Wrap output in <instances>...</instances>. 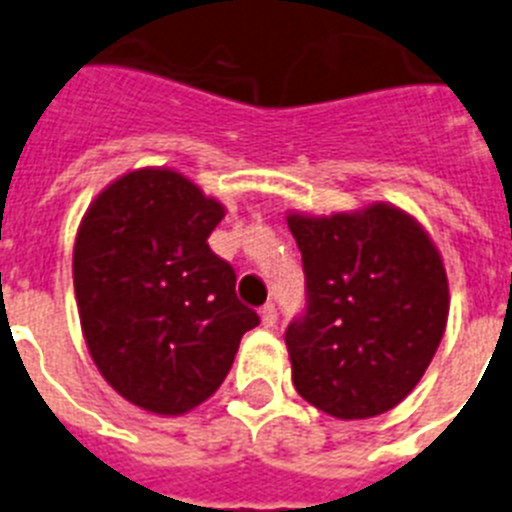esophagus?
Instances as JSON below:
<instances>
[{
	"mask_svg": "<svg viewBox=\"0 0 512 512\" xmlns=\"http://www.w3.org/2000/svg\"><path fill=\"white\" fill-rule=\"evenodd\" d=\"M260 319L262 327H275V322H278V309L273 304H265L260 309Z\"/></svg>",
	"mask_w": 512,
	"mask_h": 512,
	"instance_id": "obj_1",
	"label": "esophagus"
}]
</instances>
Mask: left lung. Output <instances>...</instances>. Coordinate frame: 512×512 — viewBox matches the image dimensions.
Returning a JSON list of instances; mask_svg holds the SVG:
<instances>
[{"mask_svg": "<svg viewBox=\"0 0 512 512\" xmlns=\"http://www.w3.org/2000/svg\"><path fill=\"white\" fill-rule=\"evenodd\" d=\"M309 306L286 330L293 386L337 420L397 407L441 345L448 275L425 226L376 201L332 216L288 211Z\"/></svg>", "mask_w": 512, "mask_h": 512, "instance_id": "obj_1", "label": "left lung"}]
</instances>
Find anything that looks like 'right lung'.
I'll list each match as a JSON object with an SVG mask.
<instances>
[{
  "label": "right lung",
  "mask_w": 512,
  "mask_h": 512,
  "mask_svg": "<svg viewBox=\"0 0 512 512\" xmlns=\"http://www.w3.org/2000/svg\"><path fill=\"white\" fill-rule=\"evenodd\" d=\"M226 216L190 177L141 167L90 203L74 239V293L92 361L126 402L175 417L226 379L260 324L208 234Z\"/></svg>",
  "instance_id": "right-lung-1"
}]
</instances>
